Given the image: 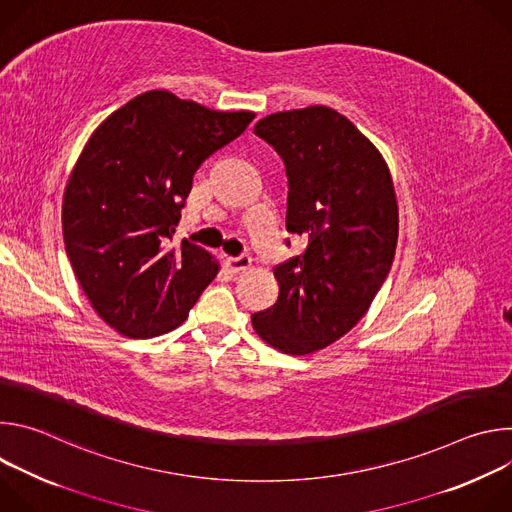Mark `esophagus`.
<instances>
[{
    "label": "esophagus",
    "mask_w": 512,
    "mask_h": 512,
    "mask_svg": "<svg viewBox=\"0 0 512 512\" xmlns=\"http://www.w3.org/2000/svg\"><path fill=\"white\" fill-rule=\"evenodd\" d=\"M227 267L233 271V273H239V271H245L251 267V257L249 255H239V257H229L227 259Z\"/></svg>",
    "instance_id": "esophagus-1"
}]
</instances>
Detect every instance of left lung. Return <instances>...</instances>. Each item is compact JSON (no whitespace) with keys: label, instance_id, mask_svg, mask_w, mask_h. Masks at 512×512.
<instances>
[{"label":"left lung","instance_id":"1","mask_svg":"<svg viewBox=\"0 0 512 512\" xmlns=\"http://www.w3.org/2000/svg\"><path fill=\"white\" fill-rule=\"evenodd\" d=\"M255 135L285 164V227L308 247L273 269L277 302L251 322L269 346L302 356L352 330L379 294L399 237L395 186L381 152L330 107L267 115Z\"/></svg>","mask_w":512,"mask_h":512}]
</instances>
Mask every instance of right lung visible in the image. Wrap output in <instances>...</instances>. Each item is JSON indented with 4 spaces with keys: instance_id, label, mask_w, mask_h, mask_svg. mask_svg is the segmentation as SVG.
<instances>
[{
    "instance_id": "obj_1",
    "label": "right lung",
    "mask_w": 512,
    "mask_h": 512,
    "mask_svg": "<svg viewBox=\"0 0 512 512\" xmlns=\"http://www.w3.org/2000/svg\"><path fill=\"white\" fill-rule=\"evenodd\" d=\"M253 119L148 91L89 137L64 188V247L91 306L123 336L178 328L216 277L208 251L170 241L200 164Z\"/></svg>"
}]
</instances>
